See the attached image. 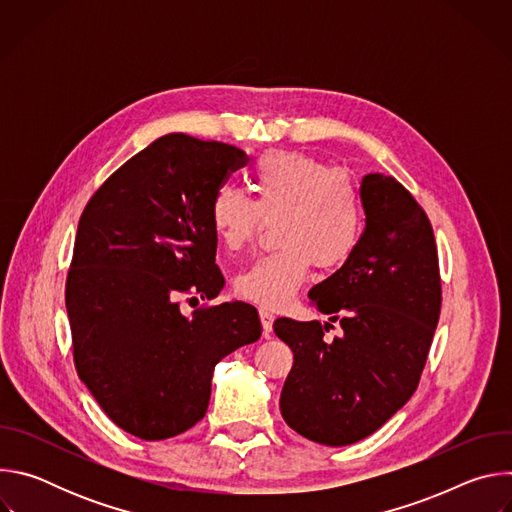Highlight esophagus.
<instances>
[{
  "label": "esophagus",
  "mask_w": 512,
  "mask_h": 512,
  "mask_svg": "<svg viewBox=\"0 0 512 512\" xmlns=\"http://www.w3.org/2000/svg\"><path fill=\"white\" fill-rule=\"evenodd\" d=\"M259 318H261V326H263V336L269 338L273 332V320L275 316L269 310H259Z\"/></svg>",
  "instance_id": "esophagus-1"
}]
</instances>
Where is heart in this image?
Here are the masks:
<instances>
[{
    "label": "heart",
    "mask_w": 512,
    "mask_h": 512,
    "mask_svg": "<svg viewBox=\"0 0 512 512\" xmlns=\"http://www.w3.org/2000/svg\"><path fill=\"white\" fill-rule=\"evenodd\" d=\"M249 198L239 188H216L210 221L221 245H249L263 218L275 221L277 251L259 257L235 279L237 296L265 310H281L296 298L312 263L334 269L358 247L364 208L356 182L344 170L298 152H267L251 170Z\"/></svg>",
    "instance_id": "heart-1"
}]
</instances>
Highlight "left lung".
I'll use <instances>...</instances> for the list:
<instances>
[{
    "mask_svg": "<svg viewBox=\"0 0 512 512\" xmlns=\"http://www.w3.org/2000/svg\"><path fill=\"white\" fill-rule=\"evenodd\" d=\"M360 196L367 227L356 251L308 294L328 322H273L294 352L281 415L300 435L332 448L364 440L411 399L442 310L425 210L385 174L364 176ZM332 321L343 334L330 343L323 332Z\"/></svg>",
    "mask_w": 512,
    "mask_h": 512,
    "instance_id": "1",
    "label": "left lung"
}]
</instances>
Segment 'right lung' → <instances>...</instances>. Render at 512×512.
I'll return each instance as SVG.
<instances>
[{"label":"right lung","instance_id":"right-lung-1","mask_svg":"<svg viewBox=\"0 0 512 512\" xmlns=\"http://www.w3.org/2000/svg\"><path fill=\"white\" fill-rule=\"evenodd\" d=\"M249 162L235 145L168 133L127 160L87 202L66 277L72 356L107 417L145 442L196 425L218 360L261 336L251 304L182 314L214 300L210 202Z\"/></svg>","mask_w":512,"mask_h":512}]
</instances>
